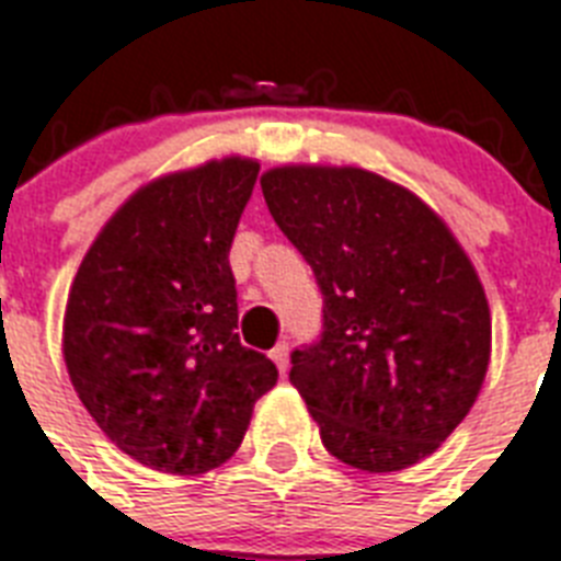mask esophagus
<instances>
[{"instance_id":"esophagus-1","label":"esophagus","mask_w":561,"mask_h":561,"mask_svg":"<svg viewBox=\"0 0 561 561\" xmlns=\"http://www.w3.org/2000/svg\"><path fill=\"white\" fill-rule=\"evenodd\" d=\"M271 358H273V364L279 367V373H285V369H288V343L285 341L276 343V346L271 350Z\"/></svg>"}]
</instances>
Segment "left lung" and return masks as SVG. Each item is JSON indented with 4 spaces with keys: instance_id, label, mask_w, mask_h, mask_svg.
<instances>
[{
    "instance_id": "obj_1",
    "label": "left lung",
    "mask_w": 561,
    "mask_h": 561,
    "mask_svg": "<svg viewBox=\"0 0 561 561\" xmlns=\"http://www.w3.org/2000/svg\"><path fill=\"white\" fill-rule=\"evenodd\" d=\"M262 192L323 294V332L290 352V383L329 454L364 471L434 454L489 367L492 320L469 255L416 194L373 171L288 165Z\"/></svg>"
}]
</instances>
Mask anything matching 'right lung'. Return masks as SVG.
Returning <instances> with one entry per match:
<instances>
[{"instance_id": "obj_1", "label": "right lung", "mask_w": 561, "mask_h": 561, "mask_svg": "<svg viewBox=\"0 0 561 561\" xmlns=\"http://www.w3.org/2000/svg\"><path fill=\"white\" fill-rule=\"evenodd\" d=\"M259 165L206 162L139 188L69 290L64 358L78 399L134 460L203 474L244 439L279 369L238 341L229 247Z\"/></svg>"}]
</instances>
